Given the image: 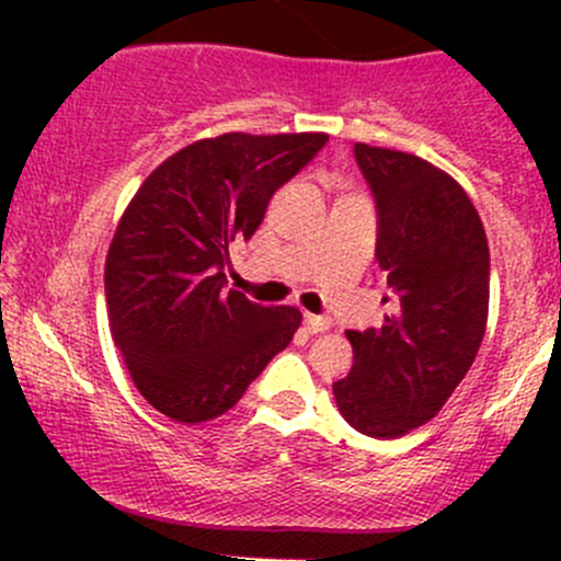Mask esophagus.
<instances>
[{
	"label": "esophagus",
	"instance_id": "esophagus-1",
	"mask_svg": "<svg viewBox=\"0 0 561 561\" xmlns=\"http://www.w3.org/2000/svg\"><path fill=\"white\" fill-rule=\"evenodd\" d=\"M304 322H307L309 333H322L333 325L331 317H325V314H304Z\"/></svg>",
	"mask_w": 561,
	"mask_h": 561
}]
</instances>
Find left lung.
<instances>
[{"label":"left lung","mask_w":561,"mask_h":561,"mask_svg":"<svg viewBox=\"0 0 561 561\" xmlns=\"http://www.w3.org/2000/svg\"><path fill=\"white\" fill-rule=\"evenodd\" d=\"M355 162L375 195V260L396 314L382 328L347 331L355 364L333 396L350 426L393 439L432 421L478 355L489 241L461 184L432 162L366 144H355Z\"/></svg>","instance_id":"8db88e82"}]
</instances>
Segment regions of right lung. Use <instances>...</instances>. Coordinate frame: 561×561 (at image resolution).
<instances>
[{"label":"right lung","mask_w":561,"mask_h":561,"mask_svg":"<svg viewBox=\"0 0 561 561\" xmlns=\"http://www.w3.org/2000/svg\"><path fill=\"white\" fill-rule=\"evenodd\" d=\"M325 144L322 133L195 140L135 192L107 249V320L129 377L162 415H225L290 344L296 307L225 290L228 247L252 239L271 195Z\"/></svg>","instance_id":"right-lung-1"}]
</instances>
